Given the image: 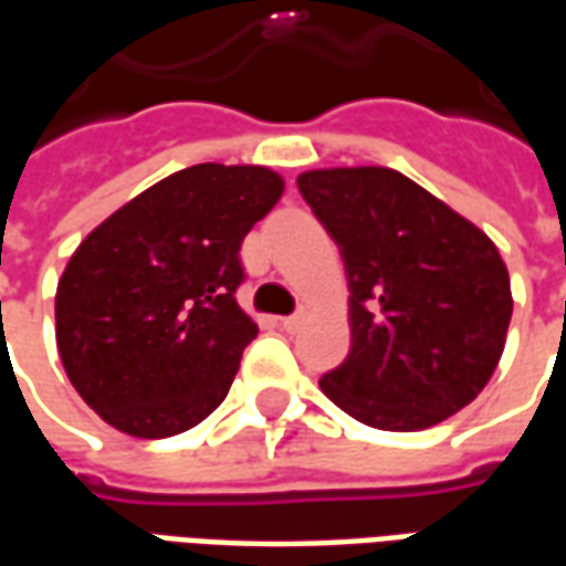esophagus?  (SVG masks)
I'll return each instance as SVG.
<instances>
[{
    "instance_id": "obj_1",
    "label": "esophagus",
    "mask_w": 566,
    "mask_h": 566,
    "mask_svg": "<svg viewBox=\"0 0 566 566\" xmlns=\"http://www.w3.org/2000/svg\"><path fill=\"white\" fill-rule=\"evenodd\" d=\"M303 324H306V315H303V312H296V315H287V318H282V331L296 333L300 327H303Z\"/></svg>"
}]
</instances>
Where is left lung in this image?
Returning a JSON list of instances; mask_svg holds the SVG:
<instances>
[{
    "label": "left lung",
    "mask_w": 566,
    "mask_h": 566,
    "mask_svg": "<svg viewBox=\"0 0 566 566\" xmlns=\"http://www.w3.org/2000/svg\"><path fill=\"white\" fill-rule=\"evenodd\" d=\"M339 248L352 352L318 381L379 430H424L482 394L512 318L510 272L473 221L385 166L296 175Z\"/></svg>",
    "instance_id": "obj_1"
}]
</instances>
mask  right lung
Here are the masks:
<instances>
[{
  "label": "right lung",
  "instance_id": "obj_1",
  "mask_svg": "<svg viewBox=\"0 0 566 566\" xmlns=\"http://www.w3.org/2000/svg\"><path fill=\"white\" fill-rule=\"evenodd\" d=\"M282 193L270 166L197 163L142 190L75 248L56 284V352L105 424L163 439L223 403L258 336L235 303L239 248Z\"/></svg>",
  "mask_w": 566,
  "mask_h": 566
}]
</instances>
